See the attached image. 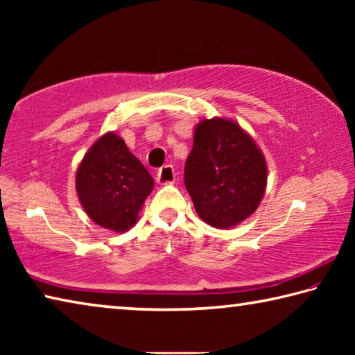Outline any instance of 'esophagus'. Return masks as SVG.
Segmentation results:
<instances>
[{"label":"esophagus","instance_id":"esophagus-1","mask_svg":"<svg viewBox=\"0 0 355 355\" xmlns=\"http://www.w3.org/2000/svg\"><path fill=\"white\" fill-rule=\"evenodd\" d=\"M156 182H158V184H172L175 182V171H173V167L171 164L161 167L158 175H156Z\"/></svg>","mask_w":355,"mask_h":355}]
</instances>
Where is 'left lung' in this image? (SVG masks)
<instances>
[{
	"label": "left lung",
	"mask_w": 355,
	"mask_h": 355,
	"mask_svg": "<svg viewBox=\"0 0 355 355\" xmlns=\"http://www.w3.org/2000/svg\"><path fill=\"white\" fill-rule=\"evenodd\" d=\"M268 166L252 136L230 119L196 125L184 184L197 214L214 228H232L255 213L266 191Z\"/></svg>",
	"instance_id": "8db88e82"
}]
</instances>
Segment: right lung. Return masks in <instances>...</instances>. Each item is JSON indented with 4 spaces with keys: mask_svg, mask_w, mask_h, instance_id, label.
<instances>
[{
    "mask_svg": "<svg viewBox=\"0 0 355 355\" xmlns=\"http://www.w3.org/2000/svg\"><path fill=\"white\" fill-rule=\"evenodd\" d=\"M153 178L119 135L107 131L84 155L75 186L84 211L107 230L128 232L139 219Z\"/></svg>",
    "mask_w": 355,
    "mask_h": 355,
    "instance_id": "right-lung-1",
    "label": "right lung"
}]
</instances>
